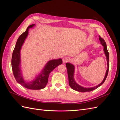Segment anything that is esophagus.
<instances>
[{"instance_id":"obj_1","label":"esophagus","mask_w":120,"mask_h":120,"mask_svg":"<svg viewBox=\"0 0 120 120\" xmlns=\"http://www.w3.org/2000/svg\"><path fill=\"white\" fill-rule=\"evenodd\" d=\"M69 60H70V58H69L68 56H65L63 58V63H67Z\"/></svg>"}]
</instances>
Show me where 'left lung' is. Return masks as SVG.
<instances>
[{"label":"left lung","mask_w":120,"mask_h":120,"mask_svg":"<svg viewBox=\"0 0 120 120\" xmlns=\"http://www.w3.org/2000/svg\"><path fill=\"white\" fill-rule=\"evenodd\" d=\"M99 39L101 41V44L104 46V50L105 52V54L107 57V65H108V68L106 71V75L104 78V79H103V82H101L100 84L96 86L93 87V88H86L84 87L81 86L78 84H77L76 82H75L74 78V70H75V67L73 65L71 64L70 63H67L66 64V67L67 68V71H68V82H69V85L71 86V88L75 90H77L78 92H90L92 90L96 89L98 87L101 86L103 83L105 82V80L107 77V75L108 74L109 72V53L107 49V46L106 43L105 42V40L104 38H101L100 36L99 35Z\"/></svg>","instance_id":"obj_1"}]
</instances>
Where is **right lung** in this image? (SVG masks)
Returning <instances> with one entry per match:
<instances>
[{"instance_id": "1", "label": "right lung", "mask_w": 120, "mask_h": 120, "mask_svg": "<svg viewBox=\"0 0 120 120\" xmlns=\"http://www.w3.org/2000/svg\"><path fill=\"white\" fill-rule=\"evenodd\" d=\"M34 24L29 26L26 30L21 34L18 38L15 48L12 53L11 59V67L14 77L16 81L25 88L31 90H41L44 88L48 82L49 74L54 68L59 65L62 64L63 60L61 59L53 60L49 61L41 72V74L36 78L33 81L27 82L22 78L20 69V50L25 39L27 37L28 33V29L33 27Z\"/></svg>"}]
</instances>
